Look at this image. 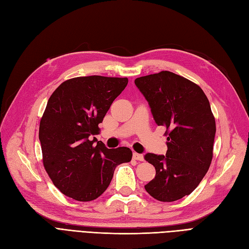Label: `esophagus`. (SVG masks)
<instances>
[{"mask_svg": "<svg viewBox=\"0 0 249 249\" xmlns=\"http://www.w3.org/2000/svg\"><path fill=\"white\" fill-rule=\"evenodd\" d=\"M133 159H134V160H137V161H143V160H144V158H143V156L140 155V154L134 153V154H133Z\"/></svg>", "mask_w": 249, "mask_h": 249, "instance_id": "obj_1", "label": "esophagus"}]
</instances>
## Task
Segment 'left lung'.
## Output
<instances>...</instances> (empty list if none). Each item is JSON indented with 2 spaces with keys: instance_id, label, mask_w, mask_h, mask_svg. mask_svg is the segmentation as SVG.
Returning <instances> with one entry per match:
<instances>
[{
  "instance_id": "obj_1",
  "label": "left lung",
  "mask_w": 249,
  "mask_h": 249,
  "mask_svg": "<svg viewBox=\"0 0 249 249\" xmlns=\"http://www.w3.org/2000/svg\"><path fill=\"white\" fill-rule=\"evenodd\" d=\"M158 125L166 127V155L146 154L156 177L144 186L160 201H175L196 188L213 159L215 117L202 89L182 76L163 71L135 80Z\"/></svg>"
}]
</instances>
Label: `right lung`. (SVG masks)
<instances>
[{
  "label": "right lung",
  "mask_w": 249,
  "mask_h": 249,
  "mask_svg": "<svg viewBox=\"0 0 249 249\" xmlns=\"http://www.w3.org/2000/svg\"><path fill=\"white\" fill-rule=\"evenodd\" d=\"M127 78L77 77L64 81L50 96L40 119L42 163L50 178L66 196L90 201L105 192L117 165L132 160V150L109 149L91 135L100 134L113 101Z\"/></svg>",
  "instance_id": "obj_1"
}]
</instances>
